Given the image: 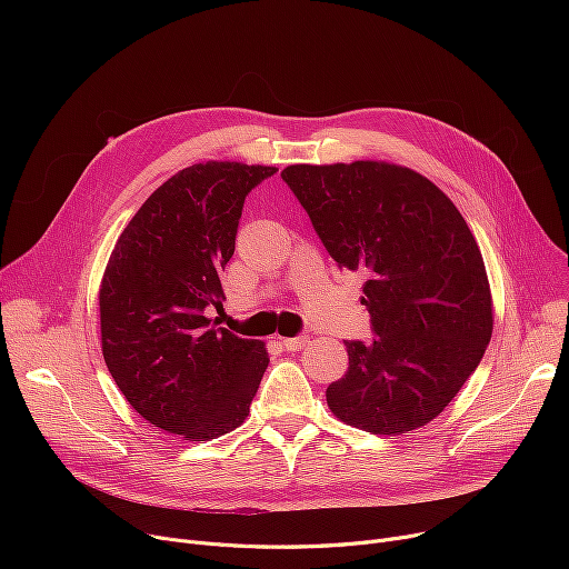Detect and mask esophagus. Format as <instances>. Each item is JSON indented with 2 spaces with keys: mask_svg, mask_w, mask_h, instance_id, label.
<instances>
[{
  "mask_svg": "<svg viewBox=\"0 0 569 569\" xmlns=\"http://www.w3.org/2000/svg\"><path fill=\"white\" fill-rule=\"evenodd\" d=\"M281 343L286 350L295 352V350H302L309 341H307V337H290V339H281Z\"/></svg>",
  "mask_w": 569,
  "mask_h": 569,
  "instance_id": "1",
  "label": "esophagus"
}]
</instances>
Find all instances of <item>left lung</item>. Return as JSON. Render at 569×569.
Returning a JSON list of instances; mask_svg holds the SVG:
<instances>
[{"label": "left lung", "mask_w": 569, "mask_h": 569, "mask_svg": "<svg viewBox=\"0 0 569 569\" xmlns=\"http://www.w3.org/2000/svg\"><path fill=\"white\" fill-rule=\"evenodd\" d=\"M283 182L339 267L367 277L373 339L346 341L327 387L341 422L382 436L429 425L480 365L493 330L485 260L455 202L385 161L288 166Z\"/></svg>", "instance_id": "left-lung-1"}]
</instances>
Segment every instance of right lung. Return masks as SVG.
<instances>
[{"mask_svg": "<svg viewBox=\"0 0 569 569\" xmlns=\"http://www.w3.org/2000/svg\"><path fill=\"white\" fill-rule=\"evenodd\" d=\"M274 166L196 163L149 196L110 253L99 290L103 360L127 401L168 433L209 440L247 420L269 365L256 339L209 325L226 300L242 207Z\"/></svg>", "mask_w": 569, "mask_h": 569, "instance_id": "add662e5", "label": "right lung"}]
</instances>
